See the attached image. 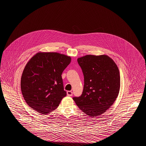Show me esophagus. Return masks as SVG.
Wrapping results in <instances>:
<instances>
[{"label":"esophagus","instance_id":"1","mask_svg":"<svg viewBox=\"0 0 146 146\" xmlns=\"http://www.w3.org/2000/svg\"><path fill=\"white\" fill-rule=\"evenodd\" d=\"M67 96H72V95H73V92L71 91H68L67 92Z\"/></svg>","mask_w":146,"mask_h":146}]
</instances>
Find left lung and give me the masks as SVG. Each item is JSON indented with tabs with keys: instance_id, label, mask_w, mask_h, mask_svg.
I'll list each match as a JSON object with an SVG mask.
<instances>
[{
	"instance_id": "8db88e82",
	"label": "left lung",
	"mask_w": 146,
	"mask_h": 146,
	"mask_svg": "<svg viewBox=\"0 0 146 146\" xmlns=\"http://www.w3.org/2000/svg\"><path fill=\"white\" fill-rule=\"evenodd\" d=\"M77 61L83 73L84 85L82 95L73 99L90 117L100 115L111 107L119 95L120 76L118 66L106 55H87Z\"/></svg>"
}]
</instances>
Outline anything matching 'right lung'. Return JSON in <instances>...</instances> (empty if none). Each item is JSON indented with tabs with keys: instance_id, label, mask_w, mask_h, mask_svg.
Here are the masks:
<instances>
[{
	"instance_id": "1",
	"label": "right lung",
	"mask_w": 146,
	"mask_h": 146,
	"mask_svg": "<svg viewBox=\"0 0 146 146\" xmlns=\"http://www.w3.org/2000/svg\"><path fill=\"white\" fill-rule=\"evenodd\" d=\"M71 57L58 52H39L26 64L21 79V89L28 106L41 114L54 111L66 96L62 73Z\"/></svg>"
}]
</instances>
